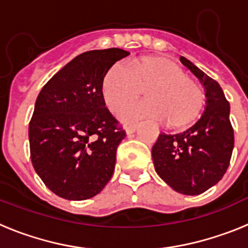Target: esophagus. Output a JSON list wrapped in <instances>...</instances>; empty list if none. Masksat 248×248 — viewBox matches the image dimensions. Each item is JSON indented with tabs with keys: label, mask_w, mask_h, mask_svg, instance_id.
Instances as JSON below:
<instances>
[{
	"label": "esophagus",
	"mask_w": 248,
	"mask_h": 248,
	"mask_svg": "<svg viewBox=\"0 0 248 248\" xmlns=\"http://www.w3.org/2000/svg\"><path fill=\"white\" fill-rule=\"evenodd\" d=\"M138 124H130V125H126L125 126V131H126V134H133V133H135L138 129Z\"/></svg>",
	"instance_id": "34e87169"
}]
</instances>
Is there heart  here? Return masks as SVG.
<instances>
[{"label": "heart", "instance_id": "heart-1", "mask_svg": "<svg viewBox=\"0 0 248 248\" xmlns=\"http://www.w3.org/2000/svg\"><path fill=\"white\" fill-rule=\"evenodd\" d=\"M145 88L148 99L126 105L120 119H164L169 128H184L198 119L205 104L200 85L185 76L183 68L163 56H144L130 65L115 63L102 78L100 92L105 104L117 111Z\"/></svg>", "mask_w": 248, "mask_h": 248}]
</instances>
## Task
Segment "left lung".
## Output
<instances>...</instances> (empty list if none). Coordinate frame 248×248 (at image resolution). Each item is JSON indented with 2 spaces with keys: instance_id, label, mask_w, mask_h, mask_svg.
Segmentation results:
<instances>
[{
  "instance_id": "1",
  "label": "left lung",
  "mask_w": 248,
  "mask_h": 248,
  "mask_svg": "<svg viewBox=\"0 0 248 248\" xmlns=\"http://www.w3.org/2000/svg\"><path fill=\"white\" fill-rule=\"evenodd\" d=\"M180 61L206 91V108L191 128L179 134H160L151 149L155 171L175 191L200 195L222 179L230 165L235 137L230 103L217 82L185 57Z\"/></svg>"
}]
</instances>
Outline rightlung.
Returning a JSON list of instances; mask_svg holds the SVG:
<instances>
[{
  "instance_id": "add662e5",
  "label": "right lung",
  "mask_w": 248,
  "mask_h": 248,
  "mask_svg": "<svg viewBox=\"0 0 248 248\" xmlns=\"http://www.w3.org/2000/svg\"><path fill=\"white\" fill-rule=\"evenodd\" d=\"M126 56L120 48L84 52L37 97L28 128L31 160L45 185L61 198H93L113 176L117 149L126 134L105 107L100 83Z\"/></svg>"
}]
</instances>
